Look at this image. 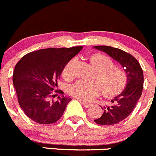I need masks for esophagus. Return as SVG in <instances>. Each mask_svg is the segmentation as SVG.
Listing matches in <instances>:
<instances>
[{"instance_id":"1","label":"esophagus","mask_w":156,"mask_h":156,"mask_svg":"<svg viewBox=\"0 0 156 156\" xmlns=\"http://www.w3.org/2000/svg\"><path fill=\"white\" fill-rule=\"evenodd\" d=\"M80 102L81 103V104L83 105L85 108H89V107H90V105H91V103L86 102V101H83V100H80Z\"/></svg>"}]
</instances>
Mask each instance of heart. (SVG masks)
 Returning <instances> with one entry per match:
<instances>
[{"mask_svg": "<svg viewBox=\"0 0 156 156\" xmlns=\"http://www.w3.org/2000/svg\"><path fill=\"white\" fill-rule=\"evenodd\" d=\"M75 62L76 58H73L64 67L63 75L66 80H71L74 76ZM90 62L97 70L95 79L98 81L78 80L70 88L72 96L89 101L102 92L107 96H112L124 89L127 81V73L122 68L115 67V63L109 57L95 54L90 57Z\"/></svg>", "mask_w": 156, "mask_h": 156, "instance_id": "1", "label": "heart"}]
</instances>
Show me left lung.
<instances>
[{
  "mask_svg": "<svg viewBox=\"0 0 156 156\" xmlns=\"http://www.w3.org/2000/svg\"><path fill=\"white\" fill-rule=\"evenodd\" d=\"M95 49L105 52L111 58L119 62L127 75V86L124 90L112 100L100 118L94 120L100 125H113L121 122L130 115L142 95L143 73L140 63L130 54L111 46H95Z\"/></svg>",
  "mask_w": 156,
  "mask_h": 156,
  "instance_id": "left-lung-1",
  "label": "left lung"
}]
</instances>
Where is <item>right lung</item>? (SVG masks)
<instances>
[{
    "label": "right lung",
    "instance_id": "obj_1",
    "mask_svg": "<svg viewBox=\"0 0 156 156\" xmlns=\"http://www.w3.org/2000/svg\"><path fill=\"white\" fill-rule=\"evenodd\" d=\"M83 46L49 48L26 54L16 64L13 82L20 106L26 116L41 124L57 122L62 117L68 97L58 87V80L67 63L79 53Z\"/></svg>",
    "mask_w": 156,
    "mask_h": 156
}]
</instances>
